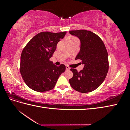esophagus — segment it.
Returning a JSON list of instances; mask_svg holds the SVG:
<instances>
[{
  "instance_id": "esophagus-1",
  "label": "esophagus",
  "mask_w": 130,
  "mask_h": 130,
  "mask_svg": "<svg viewBox=\"0 0 130 130\" xmlns=\"http://www.w3.org/2000/svg\"><path fill=\"white\" fill-rule=\"evenodd\" d=\"M66 70H70V68L68 67V66H67V65H66Z\"/></svg>"
}]
</instances>
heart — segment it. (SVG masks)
Masks as SVG:
<instances>
[{"mask_svg":"<svg viewBox=\"0 0 130 130\" xmlns=\"http://www.w3.org/2000/svg\"><path fill=\"white\" fill-rule=\"evenodd\" d=\"M74 40H78L76 39V38H75V37H71V38H70V41H74Z\"/></svg>","mask_w":130,"mask_h":130,"instance_id":"b5f03b06","label":"heart"}]
</instances>
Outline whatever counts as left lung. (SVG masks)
Returning a JSON list of instances; mask_svg holds the SVG:
<instances>
[{
    "mask_svg": "<svg viewBox=\"0 0 130 130\" xmlns=\"http://www.w3.org/2000/svg\"><path fill=\"white\" fill-rule=\"evenodd\" d=\"M69 34L80 41V51L75 60H82L83 69L78 72L71 69L73 78L69 79L74 89L81 93L92 92L104 80L108 71V56L103 41L93 32L87 30L70 31Z\"/></svg>",
    "mask_w": 130,
    "mask_h": 130,
    "instance_id": "1",
    "label": "left lung"
}]
</instances>
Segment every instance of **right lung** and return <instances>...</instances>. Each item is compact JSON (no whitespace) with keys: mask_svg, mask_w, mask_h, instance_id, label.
I'll list each match as a JSON object with an SVG mask.
<instances>
[{"mask_svg":"<svg viewBox=\"0 0 130 130\" xmlns=\"http://www.w3.org/2000/svg\"><path fill=\"white\" fill-rule=\"evenodd\" d=\"M67 32H43L33 37L27 44L21 56L20 72L27 86L37 92L53 89L57 79L66 69L65 66L55 65L50 61L57 43Z\"/></svg>","mask_w":130,"mask_h":130,"instance_id":"obj_1","label":"right lung"}]
</instances>
